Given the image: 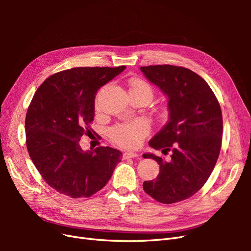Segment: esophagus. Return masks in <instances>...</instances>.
<instances>
[{
	"mask_svg": "<svg viewBox=\"0 0 251 251\" xmlns=\"http://www.w3.org/2000/svg\"><path fill=\"white\" fill-rule=\"evenodd\" d=\"M123 156H124L125 159H127V158H136V157H138L139 154L134 153V151H126V153H124Z\"/></svg>",
	"mask_w": 251,
	"mask_h": 251,
	"instance_id": "esophagus-1",
	"label": "esophagus"
}]
</instances>
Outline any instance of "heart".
<instances>
[{
    "instance_id": "b5f03b06",
    "label": "heart",
    "mask_w": 251,
    "mask_h": 251,
    "mask_svg": "<svg viewBox=\"0 0 251 251\" xmlns=\"http://www.w3.org/2000/svg\"><path fill=\"white\" fill-rule=\"evenodd\" d=\"M128 92L146 95L151 100L153 97V89L141 78H133L128 81ZM149 132V125L146 120L136 119L130 123L120 124L110 130L111 140L126 149H135L140 146L142 139Z\"/></svg>"
}]
</instances>
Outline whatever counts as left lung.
Returning a JSON list of instances; mask_svg holds the SVG:
<instances>
[{
	"instance_id": "obj_1",
	"label": "left lung",
	"mask_w": 251,
	"mask_h": 251,
	"mask_svg": "<svg viewBox=\"0 0 251 251\" xmlns=\"http://www.w3.org/2000/svg\"><path fill=\"white\" fill-rule=\"evenodd\" d=\"M151 83L169 98V120L149 142L170 160L143 154L159 163L155 180L144 181L143 189L156 201L172 204L195 195L214 170L221 150L223 119L216 95L198 74L183 67H141Z\"/></svg>"
}]
</instances>
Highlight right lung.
<instances>
[{
  "label": "right lung",
  "instance_id": "add662e5",
  "mask_svg": "<svg viewBox=\"0 0 251 251\" xmlns=\"http://www.w3.org/2000/svg\"><path fill=\"white\" fill-rule=\"evenodd\" d=\"M126 66L77 67L51 75L35 92L25 120L26 146L35 168L52 188L88 198L108 183L121 151L98 147L82 151V135L93 131L95 94Z\"/></svg>",
  "mask_w": 251,
  "mask_h": 251
}]
</instances>
